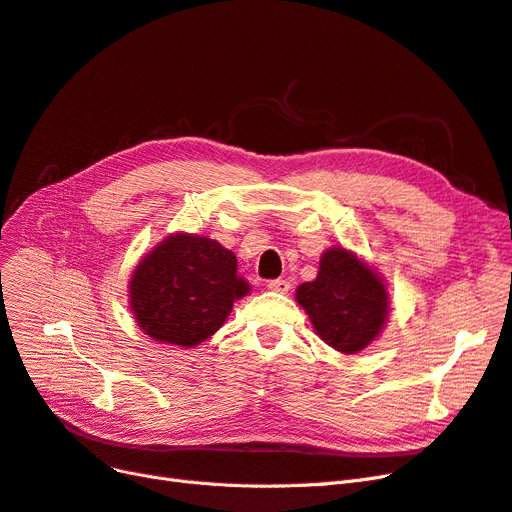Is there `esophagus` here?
<instances>
[{"mask_svg": "<svg viewBox=\"0 0 512 512\" xmlns=\"http://www.w3.org/2000/svg\"><path fill=\"white\" fill-rule=\"evenodd\" d=\"M269 290L279 292V294H288L290 281H286V279H271V281H269Z\"/></svg>", "mask_w": 512, "mask_h": 512, "instance_id": "obj_1", "label": "esophagus"}]
</instances>
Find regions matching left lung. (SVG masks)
Returning <instances> with one entry per match:
<instances>
[{"label": "left lung", "instance_id": "obj_1", "mask_svg": "<svg viewBox=\"0 0 512 512\" xmlns=\"http://www.w3.org/2000/svg\"><path fill=\"white\" fill-rule=\"evenodd\" d=\"M296 303L305 309L317 337L345 356L360 354L375 343L390 320V292L377 269L341 245L320 258L313 281L296 288Z\"/></svg>", "mask_w": 512, "mask_h": 512}]
</instances>
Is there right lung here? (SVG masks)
Wrapping results in <instances>:
<instances>
[{
  "label": "right lung",
  "instance_id": "obj_1",
  "mask_svg": "<svg viewBox=\"0 0 512 512\" xmlns=\"http://www.w3.org/2000/svg\"><path fill=\"white\" fill-rule=\"evenodd\" d=\"M250 288L231 250L216 239L180 231L135 264L127 296L139 330L156 343L188 349L218 332Z\"/></svg>",
  "mask_w": 512,
  "mask_h": 512
}]
</instances>
